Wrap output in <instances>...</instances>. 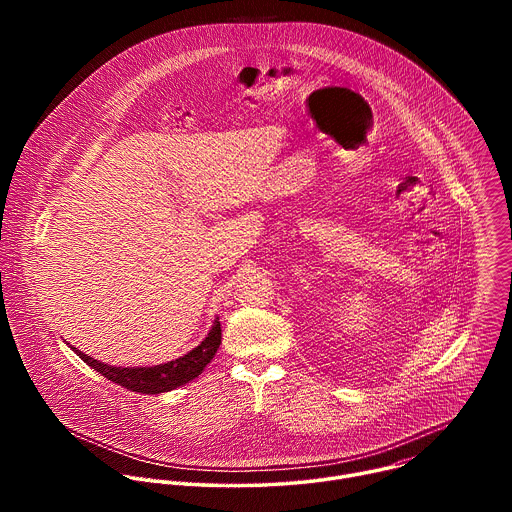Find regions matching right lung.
Here are the masks:
<instances>
[{"label":"right lung","mask_w":512,"mask_h":512,"mask_svg":"<svg viewBox=\"0 0 512 512\" xmlns=\"http://www.w3.org/2000/svg\"><path fill=\"white\" fill-rule=\"evenodd\" d=\"M68 346L75 350L91 369H95L109 381L129 389V391H135V393L158 395V393H166V391L186 385L188 381L196 379L204 371L206 364L216 354L218 346H221V322H218V318H216L208 336L196 348H192L188 354H184L176 360L164 362V364H156V367H127V369L111 367V364H105V362L81 352L72 344H68Z\"/></svg>","instance_id":"add662e5"}]
</instances>
